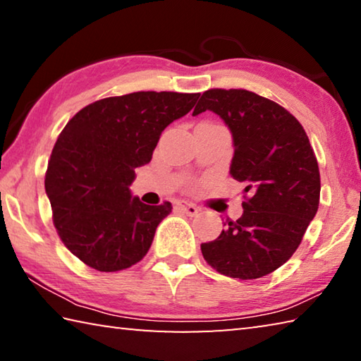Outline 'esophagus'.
I'll return each instance as SVG.
<instances>
[{"mask_svg": "<svg viewBox=\"0 0 361 361\" xmlns=\"http://www.w3.org/2000/svg\"><path fill=\"white\" fill-rule=\"evenodd\" d=\"M176 207H178V209H180L181 212H185L186 215H189V216L197 215V212H199L197 207H195V205L191 204V202H186V200H181V202L176 204Z\"/></svg>", "mask_w": 361, "mask_h": 361, "instance_id": "esophagus-1", "label": "esophagus"}]
</instances>
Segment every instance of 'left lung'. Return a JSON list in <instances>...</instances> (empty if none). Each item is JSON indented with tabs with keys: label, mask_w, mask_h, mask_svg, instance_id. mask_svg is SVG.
Listing matches in <instances>:
<instances>
[{
	"label": "left lung",
	"mask_w": 361,
	"mask_h": 361,
	"mask_svg": "<svg viewBox=\"0 0 361 361\" xmlns=\"http://www.w3.org/2000/svg\"><path fill=\"white\" fill-rule=\"evenodd\" d=\"M210 109L234 142L232 178L245 183L243 215L202 243L205 261L232 279L264 277L296 252L320 202V172L307 133L279 103L245 89H210L192 116Z\"/></svg>",
	"instance_id": "1"
}]
</instances>
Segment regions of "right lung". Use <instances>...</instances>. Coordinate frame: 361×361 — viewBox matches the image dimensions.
I'll return each mask as SVG.
<instances>
[{"instance_id":"obj_1","label":"right lung","mask_w":361,"mask_h":361,"mask_svg":"<svg viewBox=\"0 0 361 361\" xmlns=\"http://www.w3.org/2000/svg\"><path fill=\"white\" fill-rule=\"evenodd\" d=\"M199 94L133 92L90 103L65 126L44 178L65 247L100 272L127 269L148 253L172 204L146 205L129 186L162 130L191 111Z\"/></svg>"}]
</instances>
